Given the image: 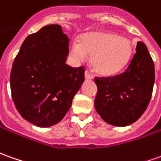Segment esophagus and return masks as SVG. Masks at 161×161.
I'll return each mask as SVG.
<instances>
[{
    "mask_svg": "<svg viewBox=\"0 0 161 161\" xmlns=\"http://www.w3.org/2000/svg\"><path fill=\"white\" fill-rule=\"evenodd\" d=\"M85 77L86 80H92V79H93V76H92V75H91L87 70L85 72Z\"/></svg>",
    "mask_w": 161,
    "mask_h": 161,
    "instance_id": "34e87169",
    "label": "esophagus"
}]
</instances>
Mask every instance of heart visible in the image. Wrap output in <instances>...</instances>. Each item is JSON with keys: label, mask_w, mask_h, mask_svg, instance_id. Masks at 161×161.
Segmentation results:
<instances>
[{"label": "heart", "mask_w": 161, "mask_h": 161, "mask_svg": "<svg viewBox=\"0 0 161 161\" xmlns=\"http://www.w3.org/2000/svg\"><path fill=\"white\" fill-rule=\"evenodd\" d=\"M69 53L76 62L91 55L93 70L104 76H115L130 62L133 47L125 37L107 31H97L82 35L78 42H72Z\"/></svg>", "instance_id": "1"}]
</instances>
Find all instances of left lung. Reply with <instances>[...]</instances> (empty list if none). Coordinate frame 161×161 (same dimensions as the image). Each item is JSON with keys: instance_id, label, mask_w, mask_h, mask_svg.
Listing matches in <instances>:
<instances>
[{"instance_id": "obj_1", "label": "left lung", "mask_w": 161, "mask_h": 161, "mask_svg": "<svg viewBox=\"0 0 161 161\" xmlns=\"http://www.w3.org/2000/svg\"><path fill=\"white\" fill-rule=\"evenodd\" d=\"M127 69L115 76L96 77V111L108 124L124 127L137 121L148 107L155 71L147 47L138 41Z\"/></svg>"}]
</instances>
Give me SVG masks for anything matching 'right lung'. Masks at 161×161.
Masks as SVG:
<instances>
[{
    "instance_id": "right-lung-1",
    "label": "right lung",
    "mask_w": 161,
    "mask_h": 161,
    "mask_svg": "<svg viewBox=\"0 0 161 161\" xmlns=\"http://www.w3.org/2000/svg\"><path fill=\"white\" fill-rule=\"evenodd\" d=\"M69 38L49 25L23 42L10 73L12 99L26 121L39 127L61 122L85 81V69L66 64Z\"/></svg>"
}]
</instances>
